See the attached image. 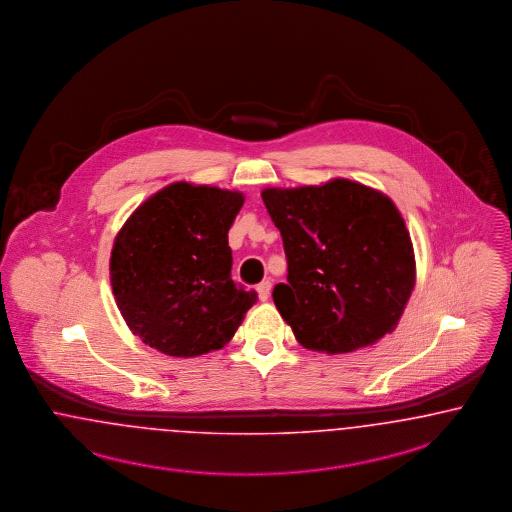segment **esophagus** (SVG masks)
Segmentation results:
<instances>
[{"label":"esophagus","mask_w":512,"mask_h":512,"mask_svg":"<svg viewBox=\"0 0 512 512\" xmlns=\"http://www.w3.org/2000/svg\"><path fill=\"white\" fill-rule=\"evenodd\" d=\"M270 289H272V284L265 280V282H261L259 286H257V293H259V299L261 301H266L268 297H270Z\"/></svg>","instance_id":"34e87169"}]
</instances>
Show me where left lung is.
<instances>
[{
  "label": "left lung",
  "mask_w": 512,
  "mask_h": 512,
  "mask_svg": "<svg viewBox=\"0 0 512 512\" xmlns=\"http://www.w3.org/2000/svg\"><path fill=\"white\" fill-rule=\"evenodd\" d=\"M261 196L287 259V284L274 287L272 299L303 347L343 354L396 328L415 257L390 198L347 179Z\"/></svg>",
  "instance_id": "obj_1"
}]
</instances>
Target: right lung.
Masks as SVG:
<instances>
[{
	"instance_id": "add662e5",
	"label": "right lung",
	"mask_w": 512,
	"mask_h": 512,
	"mask_svg": "<svg viewBox=\"0 0 512 512\" xmlns=\"http://www.w3.org/2000/svg\"><path fill=\"white\" fill-rule=\"evenodd\" d=\"M240 192L173 183L127 219L110 257L123 320L148 347L192 358L234 337L257 293L230 276Z\"/></svg>"
}]
</instances>
